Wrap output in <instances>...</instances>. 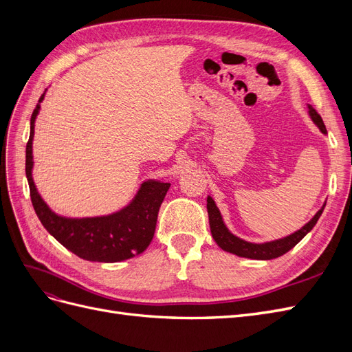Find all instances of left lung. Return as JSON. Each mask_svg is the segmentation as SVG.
Returning a JSON list of instances; mask_svg holds the SVG:
<instances>
[{
    "label": "left lung",
    "mask_w": 352,
    "mask_h": 352,
    "mask_svg": "<svg viewBox=\"0 0 352 352\" xmlns=\"http://www.w3.org/2000/svg\"><path fill=\"white\" fill-rule=\"evenodd\" d=\"M308 113H310L311 120L317 124L318 129H320L323 133H327L326 126L322 120L320 114H318L311 107V105H308ZM324 206L316 212V216L310 221H308L305 226H302L300 230L294 232L292 235L285 236L282 239L264 242V243H252V242L243 241V239L233 235L232 232H229V229L225 225V221H223V219H221V214H220V211L216 206L214 199H212L211 197L207 198L210 230H211V235H212V238H214L216 243L219 245L221 250L235 254V255H238V257L252 258V260H273V258L280 257V255L286 254L289 250H292L295 245L300 242L307 235V233L316 226L317 220L320 219L322 212L324 210Z\"/></svg>",
    "instance_id": "1"
}]
</instances>
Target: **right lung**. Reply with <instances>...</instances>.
Segmentation results:
<instances>
[{
	"label": "right lung",
	"mask_w": 352,
	"mask_h": 352,
	"mask_svg": "<svg viewBox=\"0 0 352 352\" xmlns=\"http://www.w3.org/2000/svg\"><path fill=\"white\" fill-rule=\"evenodd\" d=\"M44 95L45 92L41 95L39 102L44 100ZM39 102L30 117V135L26 145V177L32 206L42 225L63 247L88 261L117 263L144 252L154 238L158 210L170 184L146 180L129 206L109 216L70 219L56 214L41 198L32 179V141L35 119L41 109Z\"/></svg>",
	"instance_id": "1"
}]
</instances>
